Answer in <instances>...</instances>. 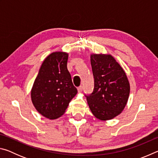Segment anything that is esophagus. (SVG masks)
<instances>
[{"label":"esophagus","mask_w":158,"mask_h":158,"mask_svg":"<svg viewBox=\"0 0 158 158\" xmlns=\"http://www.w3.org/2000/svg\"><path fill=\"white\" fill-rule=\"evenodd\" d=\"M83 90V86H81V85H80L79 87L77 88V90H78V93H81L82 91Z\"/></svg>","instance_id":"obj_1"}]
</instances>
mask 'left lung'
<instances>
[{"label": "left lung", "mask_w": 158, "mask_h": 158, "mask_svg": "<svg viewBox=\"0 0 158 158\" xmlns=\"http://www.w3.org/2000/svg\"><path fill=\"white\" fill-rule=\"evenodd\" d=\"M90 64L94 89L85 95L95 117L108 121L119 115L127 105L130 86L123 69L110 54L92 53Z\"/></svg>", "instance_id": "obj_1"}]
</instances>
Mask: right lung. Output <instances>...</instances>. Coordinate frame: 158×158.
Wrapping results in <instances>:
<instances>
[{
    "mask_svg": "<svg viewBox=\"0 0 158 158\" xmlns=\"http://www.w3.org/2000/svg\"><path fill=\"white\" fill-rule=\"evenodd\" d=\"M68 53L56 52L45 58L31 92L35 108L42 116L56 119L65 112L77 93L67 68Z\"/></svg>",
    "mask_w": 158,
    "mask_h": 158,
    "instance_id": "add662e5",
    "label": "right lung"
}]
</instances>
